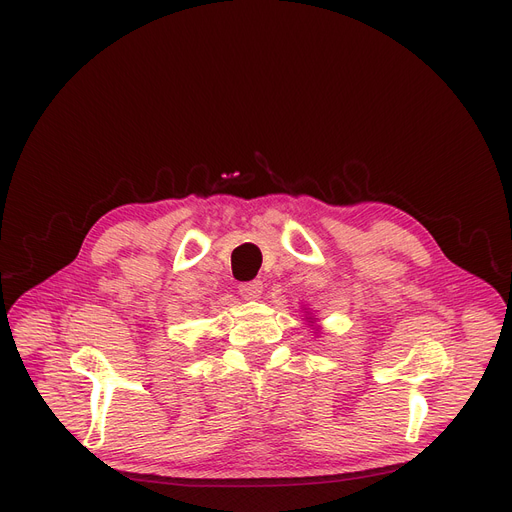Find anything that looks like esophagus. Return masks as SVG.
I'll list each match as a JSON object with an SVG mask.
<instances>
[{
  "label": "esophagus",
  "mask_w": 512,
  "mask_h": 512,
  "mask_svg": "<svg viewBox=\"0 0 512 512\" xmlns=\"http://www.w3.org/2000/svg\"><path fill=\"white\" fill-rule=\"evenodd\" d=\"M240 297L242 299H247V301H257L259 297H261V292H263V284L259 282V280H253V282H245V284H240Z\"/></svg>",
  "instance_id": "1"
}]
</instances>
